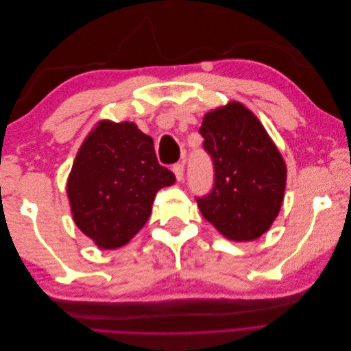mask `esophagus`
<instances>
[{
	"instance_id": "1",
	"label": "esophagus",
	"mask_w": 351,
	"mask_h": 351,
	"mask_svg": "<svg viewBox=\"0 0 351 351\" xmlns=\"http://www.w3.org/2000/svg\"><path fill=\"white\" fill-rule=\"evenodd\" d=\"M173 173H174L176 178H177V182H182L183 176H184V167H183V164H176L173 167Z\"/></svg>"
}]
</instances>
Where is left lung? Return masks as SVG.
Returning <instances> with one entry per match:
<instances>
[{
	"label": "left lung",
	"mask_w": 351,
	"mask_h": 351,
	"mask_svg": "<svg viewBox=\"0 0 351 351\" xmlns=\"http://www.w3.org/2000/svg\"><path fill=\"white\" fill-rule=\"evenodd\" d=\"M199 132L215 169L212 192L196 199L202 215L228 240H256L271 228L284 200L281 152L258 117L237 101L206 112Z\"/></svg>",
	"instance_id": "1"
}]
</instances>
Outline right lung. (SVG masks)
Masks as SVG:
<instances>
[{
	"instance_id": "1",
	"label": "right lung",
	"mask_w": 351,
	"mask_h": 351,
	"mask_svg": "<svg viewBox=\"0 0 351 351\" xmlns=\"http://www.w3.org/2000/svg\"><path fill=\"white\" fill-rule=\"evenodd\" d=\"M176 176L158 164L151 136L134 123L102 120L83 141L67 180L74 224L99 249L125 246Z\"/></svg>"
}]
</instances>
